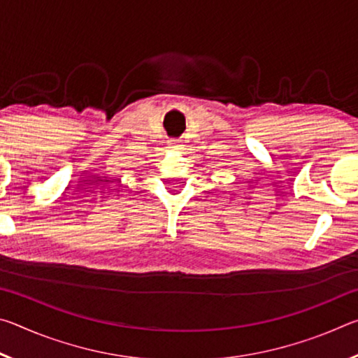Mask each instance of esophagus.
Wrapping results in <instances>:
<instances>
[{"mask_svg":"<svg viewBox=\"0 0 358 358\" xmlns=\"http://www.w3.org/2000/svg\"><path fill=\"white\" fill-rule=\"evenodd\" d=\"M171 147H173V148H177V147H180V141H171Z\"/></svg>","mask_w":358,"mask_h":358,"instance_id":"34e87169","label":"esophagus"}]
</instances>
